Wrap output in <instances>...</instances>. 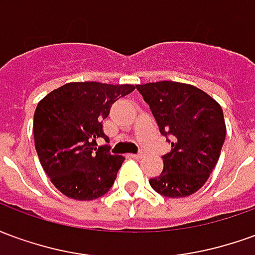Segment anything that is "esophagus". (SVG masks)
<instances>
[{"label": "esophagus", "mask_w": 255, "mask_h": 255, "mask_svg": "<svg viewBox=\"0 0 255 255\" xmlns=\"http://www.w3.org/2000/svg\"><path fill=\"white\" fill-rule=\"evenodd\" d=\"M131 158H135V160H139V158H142V154H129Z\"/></svg>", "instance_id": "obj_1"}]
</instances>
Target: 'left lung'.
I'll list each match as a JSON object with an SVG mask.
<instances>
[{
    "label": "left lung",
    "mask_w": 255,
    "mask_h": 255,
    "mask_svg": "<svg viewBox=\"0 0 255 255\" xmlns=\"http://www.w3.org/2000/svg\"><path fill=\"white\" fill-rule=\"evenodd\" d=\"M161 135L171 136L164 169L150 179L154 191L168 198L188 197L206 183L225 140L224 115L217 101L195 86L179 82L138 84Z\"/></svg>",
    "instance_id": "8db88e82"
}]
</instances>
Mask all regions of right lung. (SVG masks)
<instances>
[{"label":"right lung","mask_w":255,"mask_h":255,"mask_svg":"<svg viewBox=\"0 0 255 255\" xmlns=\"http://www.w3.org/2000/svg\"><path fill=\"white\" fill-rule=\"evenodd\" d=\"M132 84L71 82L43 97L34 113V142L41 165L58 191L76 201H91L111 190L126 160L97 149L108 138L102 120L112 104L132 93Z\"/></svg>","instance_id":"1"}]
</instances>
